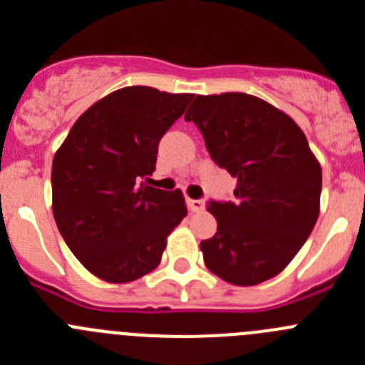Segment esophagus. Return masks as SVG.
Here are the masks:
<instances>
[{"mask_svg":"<svg viewBox=\"0 0 365 365\" xmlns=\"http://www.w3.org/2000/svg\"><path fill=\"white\" fill-rule=\"evenodd\" d=\"M186 205L192 212H201L205 210V201L202 199H186Z\"/></svg>","mask_w":365,"mask_h":365,"instance_id":"obj_1","label":"esophagus"}]
</instances>
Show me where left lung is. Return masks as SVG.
Returning a JSON list of instances; mask_svg holds the SVG:
<instances>
[{
  "label": "left lung",
  "mask_w": 365,
  "mask_h": 365,
  "mask_svg": "<svg viewBox=\"0 0 365 365\" xmlns=\"http://www.w3.org/2000/svg\"><path fill=\"white\" fill-rule=\"evenodd\" d=\"M185 120L237 180L234 201H208L217 232L201 241L206 267L234 285L274 278L307 241L320 210L322 168L307 138L285 113L245 93L199 95Z\"/></svg>",
  "instance_id": "8db88e82"
}]
</instances>
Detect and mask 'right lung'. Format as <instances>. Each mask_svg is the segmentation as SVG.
<instances>
[{
	"label": "right lung",
	"instance_id": "add662e5",
	"mask_svg": "<svg viewBox=\"0 0 365 365\" xmlns=\"http://www.w3.org/2000/svg\"><path fill=\"white\" fill-rule=\"evenodd\" d=\"M192 95L146 86L104 96L74 122L53 160V214L71 252L89 272L128 283L160 263L166 237L186 215L180 190L143 182L160 138Z\"/></svg>",
	"mask_w": 365,
	"mask_h": 365
}]
</instances>
